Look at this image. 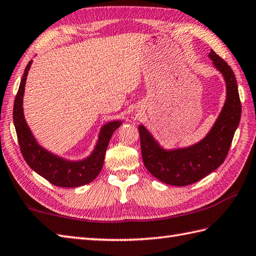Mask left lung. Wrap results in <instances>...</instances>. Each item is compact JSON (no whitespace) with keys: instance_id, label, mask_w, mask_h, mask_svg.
Segmentation results:
<instances>
[{"instance_id":"1","label":"left lung","mask_w":256,"mask_h":256,"mask_svg":"<svg viewBox=\"0 0 256 256\" xmlns=\"http://www.w3.org/2000/svg\"><path fill=\"white\" fill-rule=\"evenodd\" d=\"M209 58L226 82V101L208 134L187 148L167 150L143 124L138 125L143 162L152 175L172 186H187L214 172L224 162L241 118L236 76L224 59L211 50Z\"/></svg>"}]
</instances>
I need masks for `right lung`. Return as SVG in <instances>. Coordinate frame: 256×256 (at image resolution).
I'll return each mask as SVG.
<instances>
[{
	"label": "right lung",
	"instance_id": "obj_1",
	"mask_svg": "<svg viewBox=\"0 0 256 256\" xmlns=\"http://www.w3.org/2000/svg\"><path fill=\"white\" fill-rule=\"evenodd\" d=\"M32 62V60L27 64L25 68L13 108L14 126L22 155L32 170L55 186L66 188L84 186L94 180L100 174L108 142L114 131L120 128L122 122L120 120H114L103 125L100 128L99 138L94 150L84 160H70L47 150L37 142L24 116L23 96Z\"/></svg>",
	"mask_w": 256,
	"mask_h": 256
}]
</instances>
